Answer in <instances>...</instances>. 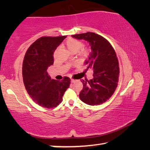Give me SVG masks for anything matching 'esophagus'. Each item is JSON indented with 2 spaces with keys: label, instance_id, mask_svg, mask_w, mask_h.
<instances>
[{
  "label": "esophagus",
  "instance_id": "34e87169",
  "mask_svg": "<svg viewBox=\"0 0 150 150\" xmlns=\"http://www.w3.org/2000/svg\"><path fill=\"white\" fill-rule=\"evenodd\" d=\"M75 81H76V80L73 79H71V83H75Z\"/></svg>",
  "mask_w": 150,
  "mask_h": 150
}]
</instances>
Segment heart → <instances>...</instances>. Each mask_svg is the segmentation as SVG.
I'll use <instances>...</instances> for the list:
<instances>
[{
  "label": "heart",
  "mask_w": 150,
  "mask_h": 150,
  "mask_svg": "<svg viewBox=\"0 0 150 150\" xmlns=\"http://www.w3.org/2000/svg\"><path fill=\"white\" fill-rule=\"evenodd\" d=\"M65 45L72 54H75L79 52V54L82 57L87 56L88 54V50L87 47H82V42L77 39L69 38L65 42Z\"/></svg>",
  "instance_id": "1"
}]
</instances>
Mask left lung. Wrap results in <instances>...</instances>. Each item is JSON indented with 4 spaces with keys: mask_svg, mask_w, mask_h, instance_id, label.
I'll return each instance as SVG.
<instances>
[{
    "mask_svg": "<svg viewBox=\"0 0 150 150\" xmlns=\"http://www.w3.org/2000/svg\"><path fill=\"white\" fill-rule=\"evenodd\" d=\"M72 36L88 42L91 48L85 63V71H93V79H82L80 99L88 105H101L111 97L118 86L120 68L115 51L107 40L95 33L88 32Z\"/></svg>",
    "mask_w": 150,
    "mask_h": 150,
    "instance_id": "obj_1",
    "label": "left lung"
}]
</instances>
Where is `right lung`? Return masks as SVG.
Here are the masks:
<instances>
[{"label":"right lung","instance_id":"1","mask_svg":"<svg viewBox=\"0 0 150 150\" xmlns=\"http://www.w3.org/2000/svg\"><path fill=\"white\" fill-rule=\"evenodd\" d=\"M66 35L44 36L33 43L25 54L22 63V77L27 93L42 107H56L69 88L71 79L64 77L59 81L52 79L47 72L54 64V53Z\"/></svg>","mask_w":150,"mask_h":150}]
</instances>
